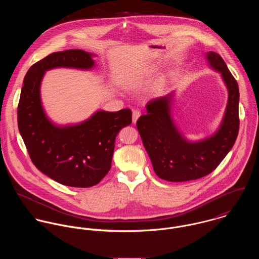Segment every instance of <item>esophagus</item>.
Returning a JSON list of instances; mask_svg holds the SVG:
<instances>
[{"label": "esophagus", "instance_id": "1", "mask_svg": "<svg viewBox=\"0 0 259 259\" xmlns=\"http://www.w3.org/2000/svg\"><path fill=\"white\" fill-rule=\"evenodd\" d=\"M140 116H141V111H139V110H135V111H133V122L136 123Z\"/></svg>", "mask_w": 259, "mask_h": 259}]
</instances>
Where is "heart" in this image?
<instances>
[{"label":"heart","instance_id":"heart-1","mask_svg":"<svg viewBox=\"0 0 259 259\" xmlns=\"http://www.w3.org/2000/svg\"><path fill=\"white\" fill-rule=\"evenodd\" d=\"M151 71H152V70H151V69H150V70H149V72H151Z\"/></svg>","mask_w":259,"mask_h":259}]
</instances>
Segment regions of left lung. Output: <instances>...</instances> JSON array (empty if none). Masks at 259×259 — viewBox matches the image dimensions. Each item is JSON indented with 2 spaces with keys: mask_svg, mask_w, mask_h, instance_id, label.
Masks as SVG:
<instances>
[{
  "mask_svg": "<svg viewBox=\"0 0 259 259\" xmlns=\"http://www.w3.org/2000/svg\"><path fill=\"white\" fill-rule=\"evenodd\" d=\"M206 60L210 68L222 74L228 91L222 123L212 136L198 142L185 139L171 117L174 93L149 101L147 114L140 116L137 121L153 170L164 181L181 183L209 175L236 141L239 130L238 84L219 54L208 52Z\"/></svg>",
  "mask_w": 259,
  "mask_h": 259,
  "instance_id": "left-lung-1",
  "label": "left lung"
}]
</instances>
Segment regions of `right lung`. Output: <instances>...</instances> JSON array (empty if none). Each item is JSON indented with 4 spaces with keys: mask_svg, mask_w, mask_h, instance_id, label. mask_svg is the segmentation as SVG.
<instances>
[{
    "mask_svg": "<svg viewBox=\"0 0 259 259\" xmlns=\"http://www.w3.org/2000/svg\"><path fill=\"white\" fill-rule=\"evenodd\" d=\"M94 55L82 50L53 53L33 65L24 78L18 106V126L33 163L61 185L90 187L111 169L118 132L132 123V111H96L75 124L57 125L44 111L40 82L56 68L91 70Z\"/></svg>",
    "mask_w": 259,
    "mask_h": 259,
    "instance_id": "1",
    "label": "right lung"
}]
</instances>
